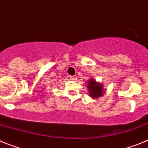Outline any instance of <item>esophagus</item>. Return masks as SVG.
<instances>
[{"mask_svg":"<svg viewBox=\"0 0 148 148\" xmlns=\"http://www.w3.org/2000/svg\"><path fill=\"white\" fill-rule=\"evenodd\" d=\"M70 79L73 81H76L77 80V77L75 76V75H74V76H70Z\"/></svg>","mask_w":148,"mask_h":148,"instance_id":"34e87169","label":"esophagus"}]
</instances>
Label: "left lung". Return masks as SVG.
Wrapping results in <instances>:
<instances>
[{"label":"left lung","mask_w":148,"mask_h":148,"mask_svg":"<svg viewBox=\"0 0 148 148\" xmlns=\"http://www.w3.org/2000/svg\"><path fill=\"white\" fill-rule=\"evenodd\" d=\"M87 82H88L87 88H88L89 95L90 97L96 99L104 94V90L102 84L95 82V79H90V80H88Z\"/></svg>","instance_id":"8db88e82"}]
</instances>
